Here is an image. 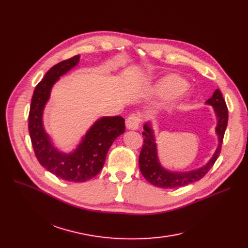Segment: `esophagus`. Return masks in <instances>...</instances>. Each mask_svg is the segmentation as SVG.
Returning <instances> with one entry per match:
<instances>
[{
	"mask_svg": "<svg viewBox=\"0 0 248 248\" xmlns=\"http://www.w3.org/2000/svg\"><path fill=\"white\" fill-rule=\"evenodd\" d=\"M140 124V118L136 114H132L126 119V127L129 130H137Z\"/></svg>",
	"mask_w": 248,
	"mask_h": 248,
	"instance_id": "esophagus-1",
	"label": "esophagus"
}]
</instances>
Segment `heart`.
Wrapping results in <instances>:
<instances>
[{
	"label": "heart",
	"instance_id": "1",
	"mask_svg": "<svg viewBox=\"0 0 248 248\" xmlns=\"http://www.w3.org/2000/svg\"><path fill=\"white\" fill-rule=\"evenodd\" d=\"M186 80L176 75H168L157 79L151 86V92L157 96L167 97L169 104L178 103L187 99Z\"/></svg>",
	"mask_w": 248,
	"mask_h": 248
}]
</instances>
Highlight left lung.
Listing matches in <instances>:
<instances>
[{"label": "left lung", "instance_id": "obj_1", "mask_svg": "<svg viewBox=\"0 0 248 248\" xmlns=\"http://www.w3.org/2000/svg\"><path fill=\"white\" fill-rule=\"evenodd\" d=\"M208 106L213 107L217 124L215 127V133L218 138V145L213 153V155L205 163L203 167L194 169L186 171L171 170L164 168L159 161L157 153V144L155 130L152 128V123L147 121L143 125V146L139 155V168L141 173L143 174L146 181L151 185L162 188H176L186 186L201 180L213 167L217 160L221 145L228 123V110L225 101L223 99L220 90H216L212 97L205 103Z\"/></svg>", "mask_w": 248, "mask_h": 248}]
</instances>
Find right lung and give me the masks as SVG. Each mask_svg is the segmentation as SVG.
Wrapping results in <instances>:
<instances>
[{
    "label": "right lung",
    "mask_w": 248,
    "mask_h": 248,
    "mask_svg": "<svg viewBox=\"0 0 248 248\" xmlns=\"http://www.w3.org/2000/svg\"><path fill=\"white\" fill-rule=\"evenodd\" d=\"M80 55L52 66L33 93L29 112V134L32 146L41 166L57 178L81 183L91 180L103 169L106 156L115 139L124 133L125 120L121 116H104L93 123L77 147L64 152L55 146L46 132L43 114L53 86L61 77L76 67Z\"/></svg>",
    "instance_id": "1"
}]
</instances>
